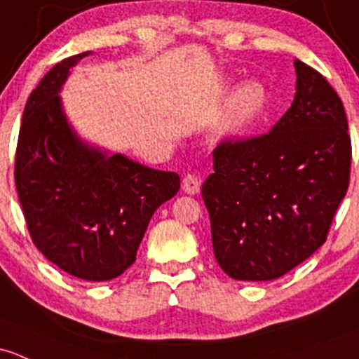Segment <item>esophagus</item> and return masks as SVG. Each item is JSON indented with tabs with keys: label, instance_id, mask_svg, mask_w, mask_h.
<instances>
[{
	"label": "esophagus",
	"instance_id": "esophagus-1",
	"mask_svg": "<svg viewBox=\"0 0 359 359\" xmlns=\"http://www.w3.org/2000/svg\"><path fill=\"white\" fill-rule=\"evenodd\" d=\"M199 187H201V180H199V177L194 175V173H187L182 179V189L184 192H187V194H198Z\"/></svg>",
	"mask_w": 359,
	"mask_h": 359
}]
</instances>
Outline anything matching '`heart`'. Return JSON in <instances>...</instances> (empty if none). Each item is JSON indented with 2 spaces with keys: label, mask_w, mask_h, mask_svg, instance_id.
<instances>
[{
  "label": "heart",
  "mask_w": 359,
  "mask_h": 359,
  "mask_svg": "<svg viewBox=\"0 0 359 359\" xmlns=\"http://www.w3.org/2000/svg\"><path fill=\"white\" fill-rule=\"evenodd\" d=\"M269 94L259 82H246L233 90L227 108L218 122L222 135H237L256 122L265 111Z\"/></svg>",
  "instance_id": "b5f03b06"
}]
</instances>
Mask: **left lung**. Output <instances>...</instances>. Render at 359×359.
<instances>
[{
    "label": "left lung",
    "instance_id": "8db88e82",
    "mask_svg": "<svg viewBox=\"0 0 359 359\" xmlns=\"http://www.w3.org/2000/svg\"><path fill=\"white\" fill-rule=\"evenodd\" d=\"M296 96L270 132L224 141L203 184L218 265L236 280H273L327 241L351 173L344 104L296 60Z\"/></svg>",
    "mask_w": 359,
    "mask_h": 359
}]
</instances>
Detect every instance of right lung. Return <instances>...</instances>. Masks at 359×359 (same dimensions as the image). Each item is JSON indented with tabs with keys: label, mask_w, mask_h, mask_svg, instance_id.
Masks as SVG:
<instances>
[{
	"label": "right lung",
	"mask_w": 359,
	"mask_h": 359,
	"mask_svg": "<svg viewBox=\"0 0 359 359\" xmlns=\"http://www.w3.org/2000/svg\"><path fill=\"white\" fill-rule=\"evenodd\" d=\"M89 51L56 63L30 93L15 153V186L30 239L48 259L88 282L111 280L135 262L153 213L180 189L161 172L88 146L58 93Z\"/></svg>",
	"instance_id": "right-lung-1"
}]
</instances>
